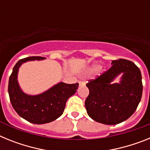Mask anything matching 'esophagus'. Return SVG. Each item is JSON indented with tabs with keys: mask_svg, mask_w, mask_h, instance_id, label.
<instances>
[{
	"mask_svg": "<svg viewBox=\"0 0 150 150\" xmlns=\"http://www.w3.org/2000/svg\"><path fill=\"white\" fill-rule=\"evenodd\" d=\"M79 85L81 86H85L86 85V83L84 81H79Z\"/></svg>",
	"mask_w": 150,
	"mask_h": 150,
	"instance_id": "1",
	"label": "esophagus"
}]
</instances>
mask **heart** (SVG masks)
Segmentation results:
<instances>
[{
	"mask_svg": "<svg viewBox=\"0 0 150 150\" xmlns=\"http://www.w3.org/2000/svg\"><path fill=\"white\" fill-rule=\"evenodd\" d=\"M95 67H93V68H95Z\"/></svg>",
	"mask_w": 150,
	"mask_h": 150,
	"instance_id": "obj_1",
	"label": "heart"
}]
</instances>
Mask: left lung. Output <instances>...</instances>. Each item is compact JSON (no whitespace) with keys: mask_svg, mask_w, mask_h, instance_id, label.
<instances>
[{"mask_svg":"<svg viewBox=\"0 0 150 150\" xmlns=\"http://www.w3.org/2000/svg\"><path fill=\"white\" fill-rule=\"evenodd\" d=\"M111 64L108 71L87 83L89 95L85 101L88 116L105 125L128 120L137 109L143 92L141 73L134 63L121 59ZM120 74V83H112Z\"/></svg>","mask_w":150,"mask_h":150,"instance_id":"obj_1","label":"left lung"}]
</instances>
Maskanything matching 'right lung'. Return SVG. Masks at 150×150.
<instances>
[{
	"mask_svg": "<svg viewBox=\"0 0 150 150\" xmlns=\"http://www.w3.org/2000/svg\"><path fill=\"white\" fill-rule=\"evenodd\" d=\"M45 58L32 56L18 61L13 69L8 85V93L13 109L22 118L34 124H46L60 117L67 99L76 93L79 83H57L43 93L30 95L19 86L18 73L22 64L29 61L43 60Z\"/></svg>",
	"mask_w": 150,
	"mask_h": 150,
	"instance_id": "1",
	"label": "right lung"
}]
</instances>
